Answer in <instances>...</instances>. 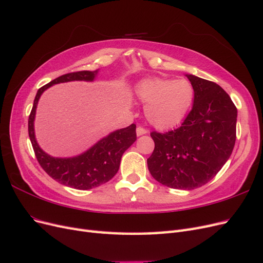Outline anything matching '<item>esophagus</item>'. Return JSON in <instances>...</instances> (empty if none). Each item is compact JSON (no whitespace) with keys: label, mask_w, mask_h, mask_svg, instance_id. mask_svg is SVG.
Wrapping results in <instances>:
<instances>
[{"label":"esophagus","mask_w":263,"mask_h":263,"mask_svg":"<svg viewBox=\"0 0 263 263\" xmlns=\"http://www.w3.org/2000/svg\"><path fill=\"white\" fill-rule=\"evenodd\" d=\"M147 133H148V130H147V129L142 128V127H137V129H136L137 136H141V135H146Z\"/></svg>","instance_id":"esophagus-1"}]
</instances>
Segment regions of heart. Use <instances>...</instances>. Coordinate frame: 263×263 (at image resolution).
I'll return each mask as SVG.
<instances>
[{"label":"heart","instance_id":"obj_1","mask_svg":"<svg viewBox=\"0 0 263 263\" xmlns=\"http://www.w3.org/2000/svg\"><path fill=\"white\" fill-rule=\"evenodd\" d=\"M136 95L146 105L148 122L158 129H170L189 113L194 100V87L185 79L150 78L137 84Z\"/></svg>","mask_w":263,"mask_h":263}]
</instances>
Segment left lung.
I'll return each instance as SVG.
<instances>
[{"label":"left lung","mask_w":263,"mask_h":263,"mask_svg":"<svg viewBox=\"0 0 263 263\" xmlns=\"http://www.w3.org/2000/svg\"><path fill=\"white\" fill-rule=\"evenodd\" d=\"M185 76L194 87L192 110L179 128L150 134L155 149L147 164L151 176L161 184L193 190L211 181L232 155L237 108L218 84Z\"/></svg>","instance_id":"1"}]
</instances>
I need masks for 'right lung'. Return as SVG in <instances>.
<instances>
[{
    "label": "right lung",
    "instance_id": "obj_1",
    "mask_svg": "<svg viewBox=\"0 0 263 263\" xmlns=\"http://www.w3.org/2000/svg\"><path fill=\"white\" fill-rule=\"evenodd\" d=\"M98 70L79 71L54 79L37 91L28 118V134L37 160L45 172L53 180L69 187L90 190L108 182L117 173L123 154L136 141V125L109 133L84 153L67 158L52 157L41 148L35 135V116L38 101L50 86L71 81L93 82Z\"/></svg>",
    "mask_w": 263,
    "mask_h": 263
}]
</instances>
